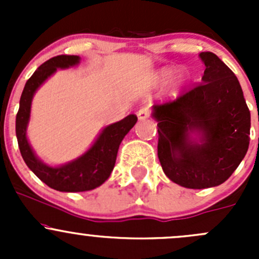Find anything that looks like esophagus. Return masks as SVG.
<instances>
[{
	"mask_svg": "<svg viewBox=\"0 0 259 259\" xmlns=\"http://www.w3.org/2000/svg\"><path fill=\"white\" fill-rule=\"evenodd\" d=\"M150 114H151L150 109H149L148 106H143V108L138 111V117H139L140 120H145L150 116Z\"/></svg>",
	"mask_w": 259,
	"mask_h": 259,
	"instance_id": "34e87169",
	"label": "esophagus"
}]
</instances>
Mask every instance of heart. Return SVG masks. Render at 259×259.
Returning <instances> with one entry per match:
<instances>
[{
    "label": "heart",
    "instance_id": "b5f03b06",
    "mask_svg": "<svg viewBox=\"0 0 259 259\" xmlns=\"http://www.w3.org/2000/svg\"><path fill=\"white\" fill-rule=\"evenodd\" d=\"M161 75H163V77L169 76V71H163V72H161Z\"/></svg>",
    "mask_w": 259,
    "mask_h": 259
}]
</instances>
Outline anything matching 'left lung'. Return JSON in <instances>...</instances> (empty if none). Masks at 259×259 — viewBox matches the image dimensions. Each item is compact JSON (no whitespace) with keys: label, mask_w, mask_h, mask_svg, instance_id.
<instances>
[{"label":"left lung","mask_w":259,"mask_h":259,"mask_svg":"<svg viewBox=\"0 0 259 259\" xmlns=\"http://www.w3.org/2000/svg\"><path fill=\"white\" fill-rule=\"evenodd\" d=\"M202 81L176 99L154 105L158 120V158L171 182L190 188L217 187L238 168L249 145L250 113L239 81L209 51ZM202 134L200 145L189 133Z\"/></svg>","instance_id":"8db88e82"}]
</instances>
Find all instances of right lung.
Masks as SVG:
<instances>
[{
  "label": "right lung",
  "mask_w": 259,
  "mask_h": 259,
  "mask_svg": "<svg viewBox=\"0 0 259 259\" xmlns=\"http://www.w3.org/2000/svg\"><path fill=\"white\" fill-rule=\"evenodd\" d=\"M79 60L80 57L75 55H59L44 62L26 82L16 115L17 143L26 165L46 185L60 192H85L103 184L113 171L120 143L138 120L137 115L132 114L106 126L88 153L66 165L51 168L36 158L26 138L33 94L50 75L56 71L57 67L65 69L72 66Z\"/></svg>",
  "instance_id": "right-lung-1"
}]
</instances>
